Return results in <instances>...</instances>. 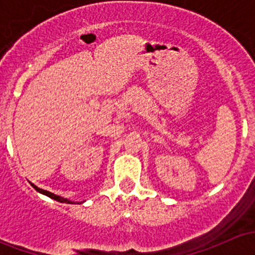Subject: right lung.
I'll return each mask as SVG.
<instances>
[{
    "mask_svg": "<svg viewBox=\"0 0 255 255\" xmlns=\"http://www.w3.org/2000/svg\"><path fill=\"white\" fill-rule=\"evenodd\" d=\"M30 185H32L33 187H34L35 190H37L38 192H39V194H43V195H45V196H48V197H50V199H53V200H55V201H58V202H61V204H71V205H80V204H84L85 201H71V200H69V199H65V197H61V196H58V195H55V194H53V192H50V191H47V190H43V189H39V187L38 186H35L34 184H32V182H30Z\"/></svg>",
    "mask_w": 255,
    "mask_h": 255,
    "instance_id": "obj_1",
    "label": "right lung"
}]
</instances>
